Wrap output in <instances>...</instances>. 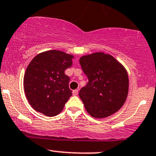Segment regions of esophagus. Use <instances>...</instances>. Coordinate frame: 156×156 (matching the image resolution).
I'll return each mask as SVG.
<instances>
[{
	"label": "esophagus",
	"instance_id": "obj_1",
	"mask_svg": "<svg viewBox=\"0 0 156 156\" xmlns=\"http://www.w3.org/2000/svg\"><path fill=\"white\" fill-rule=\"evenodd\" d=\"M78 94V90H73V95H77Z\"/></svg>",
	"mask_w": 156,
	"mask_h": 156
}]
</instances>
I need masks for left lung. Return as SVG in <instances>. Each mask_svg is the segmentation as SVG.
<instances>
[{"label": "left lung", "mask_w": 156, "mask_h": 156, "mask_svg": "<svg viewBox=\"0 0 156 156\" xmlns=\"http://www.w3.org/2000/svg\"><path fill=\"white\" fill-rule=\"evenodd\" d=\"M79 61L89 80L79 92L87 112L95 119H104L118 112L129 92L125 67L112 55L101 52L81 56Z\"/></svg>", "instance_id": "obj_1"}]
</instances>
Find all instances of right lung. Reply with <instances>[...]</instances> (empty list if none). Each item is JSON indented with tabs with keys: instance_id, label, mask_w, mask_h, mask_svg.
I'll use <instances>...</instances> for the list:
<instances>
[{
	"instance_id": "add662e5",
	"label": "right lung",
	"mask_w": 156,
	"mask_h": 156,
	"mask_svg": "<svg viewBox=\"0 0 156 156\" xmlns=\"http://www.w3.org/2000/svg\"><path fill=\"white\" fill-rule=\"evenodd\" d=\"M73 55L60 50L37 54L30 61L23 77V88L29 103L35 110L52 117L62 112L72 95L69 77L65 69L73 64Z\"/></svg>"
}]
</instances>
